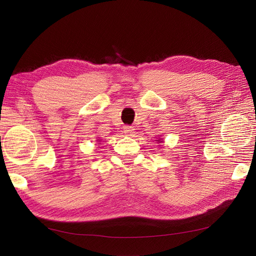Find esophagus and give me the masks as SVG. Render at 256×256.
<instances>
[{
  "mask_svg": "<svg viewBox=\"0 0 256 256\" xmlns=\"http://www.w3.org/2000/svg\"><path fill=\"white\" fill-rule=\"evenodd\" d=\"M124 132L127 136H132L134 134V128L132 126H125L124 127Z\"/></svg>",
  "mask_w": 256,
  "mask_h": 256,
  "instance_id": "1",
  "label": "esophagus"
}]
</instances>
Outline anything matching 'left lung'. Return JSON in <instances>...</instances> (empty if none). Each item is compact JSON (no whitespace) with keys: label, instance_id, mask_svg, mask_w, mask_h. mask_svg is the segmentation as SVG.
<instances>
[{"label":"left lung","instance_id":"1","mask_svg":"<svg viewBox=\"0 0 256 256\" xmlns=\"http://www.w3.org/2000/svg\"><path fill=\"white\" fill-rule=\"evenodd\" d=\"M158 141H159V142H161V141H160V138H159V140H158Z\"/></svg>","mask_w":256,"mask_h":256}]
</instances>
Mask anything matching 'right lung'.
<instances>
[{"label": "right lung", "mask_w": 256, "mask_h": 256, "mask_svg": "<svg viewBox=\"0 0 256 256\" xmlns=\"http://www.w3.org/2000/svg\"><path fill=\"white\" fill-rule=\"evenodd\" d=\"M99 141H100V140H99Z\"/></svg>", "instance_id": "right-lung-1"}]
</instances>
